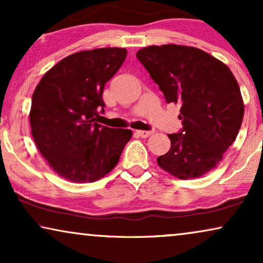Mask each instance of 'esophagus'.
I'll return each mask as SVG.
<instances>
[{"label": "esophagus", "mask_w": 263, "mask_h": 263, "mask_svg": "<svg viewBox=\"0 0 263 263\" xmlns=\"http://www.w3.org/2000/svg\"><path fill=\"white\" fill-rule=\"evenodd\" d=\"M136 134H138L139 136H141V138H148L149 135L153 134L152 130H136Z\"/></svg>", "instance_id": "esophagus-1"}]
</instances>
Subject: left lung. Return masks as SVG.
Returning a JSON list of instances; mask_svg holds the SVG:
<instances>
[{"label":"left lung","mask_w":263,"mask_h":263,"mask_svg":"<svg viewBox=\"0 0 263 263\" xmlns=\"http://www.w3.org/2000/svg\"><path fill=\"white\" fill-rule=\"evenodd\" d=\"M136 57L166 102L181 104L183 127L168 134L171 147L158 165L177 178L201 177L219 164L242 125L238 82L226 64L193 46L152 45Z\"/></svg>","instance_id":"8db88e82"}]
</instances>
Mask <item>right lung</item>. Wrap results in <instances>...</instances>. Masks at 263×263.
<instances>
[{"label":"right lung","mask_w":263,"mask_h":263,"mask_svg":"<svg viewBox=\"0 0 263 263\" xmlns=\"http://www.w3.org/2000/svg\"><path fill=\"white\" fill-rule=\"evenodd\" d=\"M127 50L102 48L66 57L46 71L32 96L30 123L39 152L61 177L98 181L116 166L130 129L97 123L104 86L123 64Z\"/></svg>","instance_id":"right-lung-1"}]
</instances>
